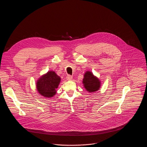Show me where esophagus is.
Returning a JSON list of instances; mask_svg holds the SVG:
<instances>
[{
  "label": "esophagus",
  "mask_w": 147,
  "mask_h": 147,
  "mask_svg": "<svg viewBox=\"0 0 147 147\" xmlns=\"http://www.w3.org/2000/svg\"><path fill=\"white\" fill-rule=\"evenodd\" d=\"M72 78H73V77H72V76H71L70 75H68V76L66 77V79H67V80H71V79H72Z\"/></svg>",
  "instance_id": "1"
}]
</instances>
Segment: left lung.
Listing matches in <instances>:
<instances>
[{
  "label": "left lung",
  "instance_id": "8db88e82",
  "mask_svg": "<svg viewBox=\"0 0 147 147\" xmlns=\"http://www.w3.org/2000/svg\"><path fill=\"white\" fill-rule=\"evenodd\" d=\"M83 83L86 90L90 92H93L98 90L100 87V82L92 73L87 71L84 76Z\"/></svg>",
  "mask_w": 147,
  "mask_h": 147
}]
</instances>
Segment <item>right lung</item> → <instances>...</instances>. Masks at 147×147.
Returning a JSON list of instances; mask_svg holds the SVG:
<instances>
[{
    "mask_svg": "<svg viewBox=\"0 0 147 147\" xmlns=\"http://www.w3.org/2000/svg\"><path fill=\"white\" fill-rule=\"evenodd\" d=\"M61 78L55 71H50L41 77L36 83L38 92L46 98H51L56 93Z\"/></svg>",
    "mask_w": 147,
    "mask_h": 147,
    "instance_id": "obj_1",
    "label": "right lung"
}]
</instances>
